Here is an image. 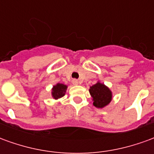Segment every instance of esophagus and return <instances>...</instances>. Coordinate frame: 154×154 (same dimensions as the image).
<instances>
[{
    "label": "esophagus",
    "mask_w": 154,
    "mask_h": 154,
    "mask_svg": "<svg viewBox=\"0 0 154 154\" xmlns=\"http://www.w3.org/2000/svg\"><path fill=\"white\" fill-rule=\"evenodd\" d=\"M72 84L74 85H80V82L79 81L78 79H73Z\"/></svg>",
    "instance_id": "34e87169"
}]
</instances>
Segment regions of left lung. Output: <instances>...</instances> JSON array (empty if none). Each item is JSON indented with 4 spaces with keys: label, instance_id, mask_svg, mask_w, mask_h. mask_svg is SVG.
Segmentation results:
<instances>
[{
    "label": "left lung",
    "instance_id": "1",
    "mask_svg": "<svg viewBox=\"0 0 154 154\" xmlns=\"http://www.w3.org/2000/svg\"><path fill=\"white\" fill-rule=\"evenodd\" d=\"M89 94L92 97L93 105L97 108H103L112 100V92L106 85L100 81L89 88Z\"/></svg>",
    "mask_w": 154,
    "mask_h": 154
}]
</instances>
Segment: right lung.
Listing matches in <instances>:
<instances>
[{"label": "right lung", "instance_id": "right-lung-1", "mask_svg": "<svg viewBox=\"0 0 154 154\" xmlns=\"http://www.w3.org/2000/svg\"><path fill=\"white\" fill-rule=\"evenodd\" d=\"M67 88H68V86L66 85L57 83L51 88V97H53V99L55 100L60 99V97L65 96Z\"/></svg>", "mask_w": 154, "mask_h": 154}]
</instances>
